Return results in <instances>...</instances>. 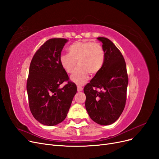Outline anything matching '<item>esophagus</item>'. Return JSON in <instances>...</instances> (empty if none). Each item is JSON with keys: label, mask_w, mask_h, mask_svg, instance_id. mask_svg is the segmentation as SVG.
I'll use <instances>...</instances> for the list:
<instances>
[{"label": "esophagus", "mask_w": 159, "mask_h": 159, "mask_svg": "<svg viewBox=\"0 0 159 159\" xmlns=\"http://www.w3.org/2000/svg\"><path fill=\"white\" fill-rule=\"evenodd\" d=\"M77 89H78V91H81L83 90V87H82L80 85H78L77 86Z\"/></svg>", "instance_id": "obj_1"}]
</instances>
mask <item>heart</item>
I'll list each match as a JSON object with an SVG mask.
<instances>
[{"mask_svg":"<svg viewBox=\"0 0 159 159\" xmlns=\"http://www.w3.org/2000/svg\"><path fill=\"white\" fill-rule=\"evenodd\" d=\"M68 52L61 54L59 61L68 74L74 72L78 62L79 66L71 77L77 84H84L88 79L89 73L95 74L99 72L105 61V52L97 43H74L68 48Z\"/></svg>","mask_w":159,"mask_h":159,"instance_id":"b5f03b06","label":"heart"}]
</instances>
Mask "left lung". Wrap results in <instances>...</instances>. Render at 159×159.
Instances as JSON below:
<instances>
[{"label": "left lung", "instance_id": "8db88e82", "mask_svg": "<svg viewBox=\"0 0 159 159\" xmlns=\"http://www.w3.org/2000/svg\"><path fill=\"white\" fill-rule=\"evenodd\" d=\"M97 39L102 43L105 61L99 72L84 87V91L85 108L90 118L98 124L107 125L116 122L124 111L128 76L119 49L106 37Z\"/></svg>", "mask_w": 159, "mask_h": 159}]
</instances>
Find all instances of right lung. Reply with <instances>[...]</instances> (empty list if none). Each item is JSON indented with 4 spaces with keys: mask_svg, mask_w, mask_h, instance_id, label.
I'll use <instances>...</instances> for the list:
<instances>
[{
    "mask_svg": "<svg viewBox=\"0 0 159 159\" xmlns=\"http://www.w3.org/2000/svg\"><path fill=\"white\" fill-rule=\"evenodd\" d=\"M68 39L53 38L38 49L30 63L27 80L29 106L34 117L41 124L55 125L67 116L77 87L70 81L59 61ZM64 81L68 83L59 87Z\"/></svg>",
    "mask_w": 159,
    "mask_h": 159,
    "instance_id": "obj_1",
    "label": "right lung"
}]
</instances>
